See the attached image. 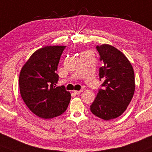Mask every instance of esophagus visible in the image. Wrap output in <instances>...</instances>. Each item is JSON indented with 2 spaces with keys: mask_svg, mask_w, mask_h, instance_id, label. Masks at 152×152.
Wrapping results in <instances>:
<instances>
[{
  "mask_svg": "<svg viewBox=\"0 0 152 152\" xmlns=\"http://www.w3.org/2000/svg\"><path fill=\"white\" fill-rule=\"evenodd\" d=\"M83 90H74V93L76 95H79L80 93H82Z\"/></svg>",
  "mask_w": 152,
  "mask_h": 152,
  "instance_id": "34e87169",
  "label": "esophagus"
}]
</instances>
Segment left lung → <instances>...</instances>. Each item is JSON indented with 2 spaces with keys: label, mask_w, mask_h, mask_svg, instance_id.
I'll use <instances>...</instances> for the list:
<instances>
[{
  "label": "left lung",
  "mask_w": 152,
  "mask_h": 152,
  "mask_svg": "<svg viewBox=\"0 0 152 152\" xmlns=\"http://www.w3.org/2000/svg\"><path fill=\"white\" fill-rule=\"evenodd\" d=\"M96 48L102 64L99 76L103 89H99L90 111L109 121L120 116L127 109L135 93V74L127 57L114 46L103 44Z\"/></svg>",
  "instance_id": "8db88e82"
}]
</instances>
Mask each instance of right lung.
Listing matches in <instances>:
<instances>
[{
    "label": "right lung",
    "instance_id": "add662e5",
    "mask_svg": "<svg viewBox=\"0 0 152 152\" xmlns=\"http://www.w3.org/2000/svg\"><path fill=\"white\" fill-rule=\"evenodd\" d=\"M66 46H45L32 54L21 69L19 86L22 98L31 111L44 119L66 110L71 94L64 86L55 87L59 59Z\"/></svg>",
    "mask_w": 152,
    "mask_h": 152
}]
</instances>
